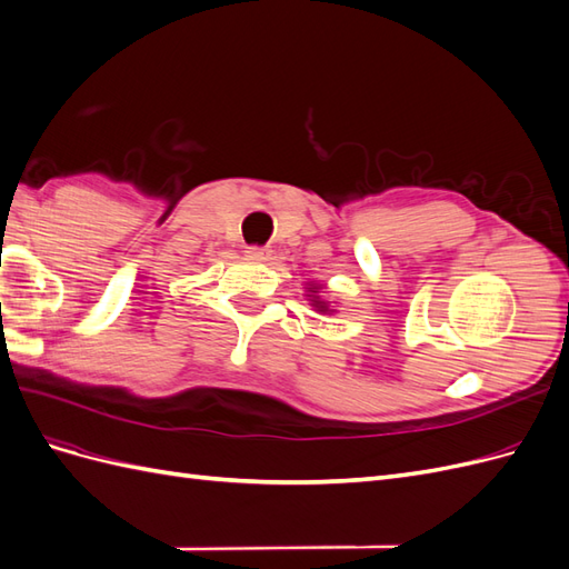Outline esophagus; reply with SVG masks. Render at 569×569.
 Instances as JSON below:
<instances>
[{
	"label": "esophagus",
	"mask_w": 569,
	"mask_h": 569,
	"mask_svg": "<svg viewBox=\"0 0 569 569\" xmlns=\"http://www.w3.org/2000/svg\"><path fill=\"white\" fill-rule=\"evenodd\" d=\"M247 256L251 258V261L263 263V261H268L270 249H266V247H249V249H247Z\"/></svg>",
	"instance_id": "34e87169"
}]
</instances>
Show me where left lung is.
Instances as JSON below:
<instances>
[{"label": "left lung", "instance_id": "1", "mask_svg": "<svg viewBox=\"0 0 569 569\" xmlns=\"http://www.w3.org/2000/svg\"><path fill=\"white\" fill-rule=\"evenodd\" d=\"M308 291H313V295H308V297H311L316 311H320V313H330V306H327V301H322V299L316 295L318 287H308Z\"/></svg>", "mask_w": 569, "mask_h": 569}]
</instances>
